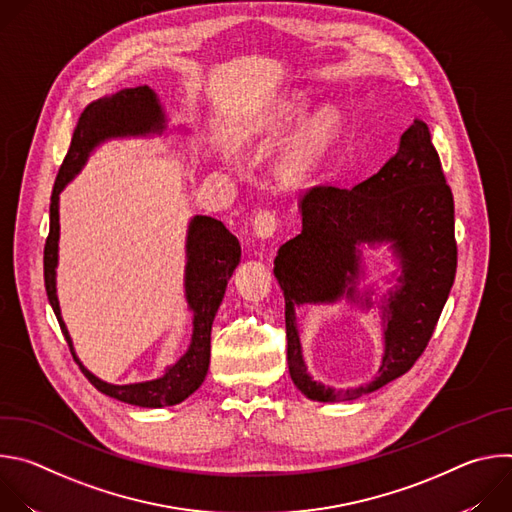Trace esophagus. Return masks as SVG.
I'll list each match as a JSON object with an SVG mask.
<instances>
[{
    "mask_svg": "<svg viewBox=\"0 0 512 512\" xmlns=\"http://www.w3.org/2000/svg\"><path fill=\"white\" fill-rule=\"evenodd\" d=\"M281 227V221L275 210H259L255 214V221H253V233L259 237V239H271Z\"/></svg>",
    "mask_w": 512,
    "mask_h": 512,
    "instance_id": "1",
    "label": "esophagus"
}]
</instances>
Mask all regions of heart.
Segmentation results:
<instances>
[{
	"label": "heart",
	"mask_w": 512,
	"mask_h": 512,
	"mask_svg": "<svg viewBox=\"0 0 512 512\" xmlns=\"http://www.w3.org/2000/svg\"><path fill=\"white\" fill-rule=\"evenodd\" d=\"M308 113V101L304 95H291L283 99L277 111L263 123V129L273 135H283L298 127ZM340 125L338 111L334 107L320 109L300 131V135L289 145L283 162L281 174L289 184H302L310 180L332 148Z\"/></svg>",
	"instance_id": "1"
}]
</instances>
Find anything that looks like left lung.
<instances>
[{
  "mask_svg": "<svg viewBox=\"0 0 512 512\" xmlns=\"http://www.w3.org/2000/svg\"><path fill=\"white\" fill-rule=\"evenodd\" d=\"M300 208L302 233L281 245L273 261L285 298L289 377L312 401H352L405 375L440 320L458 265L454 196L427 125L415 119L377 174L352 188L314 186L302 196ZM364 242H391L402 265L400 285L383 306L386 354L375 382L332 390L305 369L295 306L331 303L344 295L358 303L357 247ZM364 304L372 305L370 299Z\"/></svg>",
  "mask_w": 512,
  "mask_h": 512,
  "instance_id": "8db88e82",
  "label": "left lung"
}]
</instances>
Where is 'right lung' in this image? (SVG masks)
Returning <instances> with one entry per match:
<instances>
[{
	"label": "right lung",
	"instance_id": "1",
	"mask_svg": "<svg viewBox=\"0 0 512 512\" xmlns=\"http://www.w3.org/2000/svg\"><path fill=\"white\" fill-rule=\"evenodd\" d=\"M166 127L164 111L156 93L148 87L123 89L111 97H103L85 107L77 129L72 133L70 148L58 170L50 196V233L44 245V285L48 302L56 314L60 330L68 342L72 358L77 360L83 375L91 385L129 405L137 407H168L182 403L204 381L210 364V330L218 306L225 298L227 283L241 261L239 239L229 229L210 216H194L186 237V300L192 310V340L188 350L166 369L164 377L131 385H111L95 377L79 360L72 340L60 316L56 298V265H58V194L85 166L99 143L113 137L162 133Z\"/></svg>",
	"mask_w": 512,
	"mask_h": 512
}]
</instances>
